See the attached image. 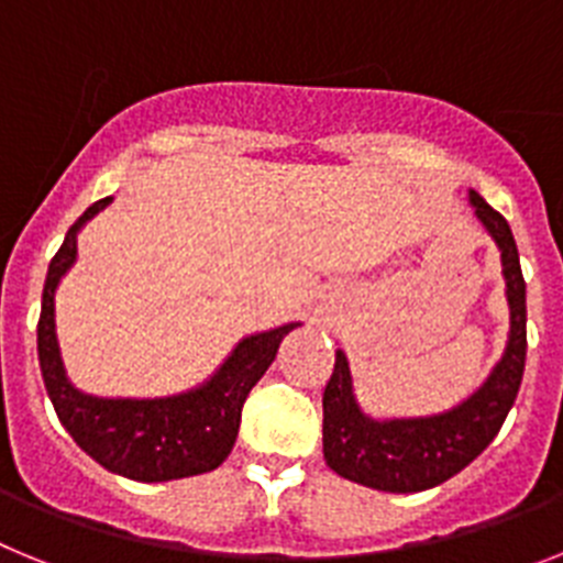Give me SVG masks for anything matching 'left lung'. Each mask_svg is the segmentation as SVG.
<instances>
[{
    "instance_id": "obj_1",
    "label": "left lung",
    "mask_w": 563,
    "mask_h": 563,
    "mask_svg": "<svg viewBox=\"0 0 563 563\" xmlns=\"http://www.w3.org/2000/svg\"><path fill=\"white\" fill-rule=\"evenodd\" d=\"M478 221L501 249L510 302V340L487 383L459 408L424 419L376 422L365 417L351 390L345 354L336 351L334 371L322 394V456L331 471L356 485L385 493H419L464 471L505 424L527 360V297L518 249L507 221L478 192H471Z\"/></svg>"
}]
</instances>
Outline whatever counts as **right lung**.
Masks as SVG:
<instances>
[{
  "label": "right lung",
  "mask_w": 563,
  "mask_h": 563,
  "mask_svg": "<svg viewBox=\"0 0 563 563\" xmlns=\"http://www.w3.org/2000/svg\"><path fill=\"white\" fill-rule=\"evenodd\" d=\"M112 198L96 200L70 229L51 261L38 314V365L47 397L76 444L101 467L135 482H169L214 471L232 453L241 428L243 402L257 385L283 336L300 322L246 336L207 385L166 399H99L67 383L58 354L53 295L76 261V234Z\"/></svg>",
  "instance_id": "obj_1"
}]
</instances>
